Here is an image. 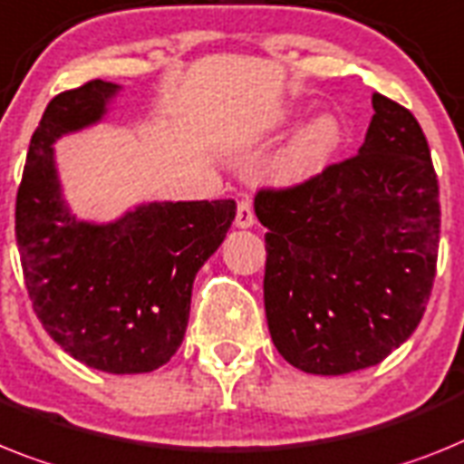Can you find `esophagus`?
I'll list each match as a JSON object with an SVG mask.
<instances>
[{
	"label": "esophagus",
	"mask_w": 464,
	"mask_h": 464,
	"mask_svg": "<svg viewBox=\"0 0 464 464\" xmlns=\"http://www.w3.org/2000/svg\"><path fill=\"white\" fill-rule=\"evenodd\" d=\"M252 224H255V209H252V202L240 200L238 212H236V226H238V228H250Z\"/></svg>",
	"instance_id": "obj_1"
}]
</instances>
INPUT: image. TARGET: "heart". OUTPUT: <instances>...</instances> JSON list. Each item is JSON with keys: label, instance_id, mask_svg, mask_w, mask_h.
Returning <instances> with one entry per match:
<instances>
[{"label": "heart", "instance_id": "1", "mask_svg": "<svg viewBox=\"0 0 464 464\" xmlns=\"http://www.w3.org/2000/svg\"><path fill=\"white\" fill-rule=\"evenodd\" d=\"M342 143V124L333 115H321L299 131L283 153V169L290 174H309L321 169Z\"/></svg>", "mask_w": 464, "mask_h": 464}]
</instances>
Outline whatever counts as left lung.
<instances>
[{"label": "left lung", "instance_id": "obj_1", "mask_svg": "<svg viewBox=\"0 0 464 464\" xmlns=\"http://www.w3.org/2000/svg\"><path fill=\"white\" fill-rule=\"evenodd\" d=\"M372 111L358 155L255 196L268 333L314 375L363 371L399 349L437 274L439 181L422 127L382 93Z\"/></svg>", "mask_w": 464, "mask_h": 464}]
</instances>
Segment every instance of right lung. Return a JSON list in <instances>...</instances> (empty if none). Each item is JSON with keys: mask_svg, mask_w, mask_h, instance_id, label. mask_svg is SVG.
Here are the masks:
<instances>
[{"mask_svg": "<svg viewBox=\"0 0 464 464\" xmlns=\"http://www.w3.org/2000/svg\"><path fill=\"white\" fill-rule=\"evenodd\" d=\"M118 92L92 80L49 101L15 196V240L53 342L89 368L134 375L165 365L184 342L193 280L224 243L236 202H148L111 224L70 214L53 143L99 122Z\"/></svg>", "mask_w": 464, "mask_h": 464, "instance_id": "right-lung-1", "label": "right lung"}]
</instances>
